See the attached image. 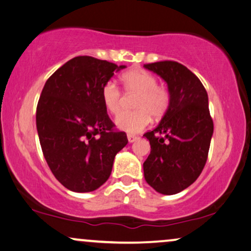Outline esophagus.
Returning a JSON list of instances; mask_svg holds the SVG:
<instances>
[{
	"label": "esophagus",
	"instance_id": "34e87169",
	"mask_svg": "<svg viewBox=\"0 0 251 251\" xmlns=\"http://www.w3.org/2000/svg\"><path fill=\"white\" fill-rule=\"evenodd\" d=\"M127 139H128V142H134L136 139H138V136L136 135H133V134H127Z\"/></svg>",
	"mask_w": 251,
	"mask_h": 251
}]
</instances>
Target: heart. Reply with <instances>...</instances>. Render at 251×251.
<instances>
[{
    "instance_id": "heart-1",
    "label": "heart",
    "mask_w": 251,
    "mask_h": 251,
    "mask_svg": "<svg viewBox=\"0 0 251 251\" xmlns=\"http://www.w3.org/2000/svg\"><path fill=\"white\" fill-rule=\"evenodd\" d=\"M124 91L127 95H136L133 101L134 111L123 112L117 117V126L128 133L142 131L150 123V116L159 119L168 112L171 93L164 85L157 83L151 73L142 69H132L120 75ZM105 109L113 116L122 110L123 93L112 80L106 81L101 89Z\"/></svg>"
}]
</instances>
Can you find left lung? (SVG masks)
<instances>
[{
  "label": "left lung",
  "instance_id": "left-lung-1",
  "mask_svg": "<svg viewBox=\"0 0 251 251\" xmlns=\"http://www.w3.org/2000/svg\"><path fill=\"white\" fill-rule=\"evenodd\" d=\"M168 82L171 103L156 128L143 134L150 155L145 179L156 192L173 195L199 178L208 159L213 133L208 93L194 73L175 61L145 64Z\"/></svg>",
  "mask_w": 251,
  "mask_h": 251
}]
</instances>
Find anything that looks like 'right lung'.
<instances>
[{"mask_svg":"<svg viewBox=\"0 0 251 251\" xmlns=\"http://www.w3.org/2000/svg\"><path fill=\"white\" fill-rule=\"evenodd\" d=\"M125 68L78 56L47 80L36 106V129L47 164L65 188L93 192L111 175L116 153L127 145L103 104L101 89Z\"/></svg>","mask_w":251,"mask_h":251,"instance_id":"add662e5","label":"right lung"}]
</instances>
